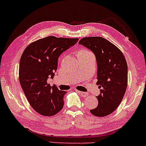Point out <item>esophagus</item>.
Instances as JSON below:
<instances>
[{"mask_svg": "<svg viewBox=\"0 0 146 146\" xmlns=\"http://www.w3.org/2000/svg\"><path fill=\"white\" fill-rule=\"evenodd\" d=\"M77 92H79V93L80 94V95L82 96L83 98H86L88 96V94L86 93V92H83L80 91H77Z\"/></svg>", "mask_w": 146, "mask_h": 146, "instance_id": "34e87169", "label": "esophagus"}]
</instances>
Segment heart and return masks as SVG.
<instances>
[{"label": "heart", "mask_w": 146, "mask_h": 146, "mask_svg": "<svg viewBox=\"0 0 146 146\" xmlns=\"http://www.w3.org/2000/svg\"><path fill=\"white\" fill-rule=\"evenodd\" d=\"M90 53H92L91 52L88 50H87L86 48H81L79 49L78 51H77V58H79V57L81 56H86V55H88L90 54Z\"/></svg>", "instance_id": "1"}]
</instances>
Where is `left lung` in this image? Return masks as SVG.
I'll use <instances>...</instances> for the list:
<instances>
[{
	"label": "left lung",
	"mask_w": 146,
	"mask_h": 146,
	"mask_svg": "<svg viewBox=\"0 0 146 146\" xmlns=\"http://www.w3.org/2000/svg\"><path fill=\"white\" fill-rule=\"evenodd\" d=\"M79 44L91 50L96 58L97 83L100 94L98 104L90 110L96 117H105L117 108L124 97L127 86V64L120 50L102 37H86Z\"/></svg>",
	"instance_id": "1"
}]
</instances>
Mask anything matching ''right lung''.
Instances as JSON below:
<instances>
[{
    "mask_svg": "<svg viewBox=\"0 0 146 146\" xmlns=\"http://www.w3.org/2000/svg\"><path fill=\"white\" fill-rule=\"evenodd\" d=\"M79 38L48 36L27 46L19 62V79L29 104L35 111L46 117L60 112L67 92L50 86L47 83L52 78L58 67V58L63 52L74 46Z\"/></svg>",
    "mask_w": 146,
    "mask_h": 146,
    "instance_id": "right-lung-1",
    "label": "right lung"
}]
</instances>
